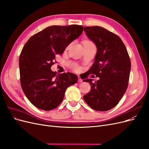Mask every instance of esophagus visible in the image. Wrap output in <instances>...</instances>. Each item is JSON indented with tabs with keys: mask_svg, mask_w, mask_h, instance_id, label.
<instances>
[{
	"mask_svg": "<svg viewBox=\"0 0 149 149\" xmlns=\"http://www.w3.org/2000/svg\"><path fill=\"white\" fill-rule=\"evenodd\" d=\"M82 81H83L82 79L80 78V76H78V82H79V83H81Z\"/></svg>",
	"mask_w": 149,
	"mask_h": 149,
	"instance_id": "34e87169",
	"label": "esophagus"
}]
</instances>
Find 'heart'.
I'll list each match as a JSON object with an SVG mask.
<instances>
[{
    "instance_id": "b5f03b06",
    "label": "heart",
    "mask_w": 149,
    "mask_h": 149,
    "mask_svg": "<svg viewBox=\"0 0 149 149\" xmlns=\"http://www.w3.org/2000/svg\"><path fill=\"white\" fill-rule=\"evenodd\" d=\"M85 42H89V41H85ZM70 66L72 68H73L74 70H75V71H77L78 70V66L76 65H75V64H71L70 65Z\"/></svg>"
}]
</instances>
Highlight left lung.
Instances as JSON below:
<instances>
[{"mask_svg":"<svg viewBox=\"0 0 149 149\" xmlns=\"http://www.w3.org/2000/svg\"><path fill=\"white\" fill-rule=\"evenodd\" d=\"M84 31L95 43L97 53L87 75L95 74L100 79L89 83L91 90L83 96L92 109L106 111L114 107L128 86L131 63L127 49L119 36L100 26H86Z\"/></svg>","mask_w":149,"mask_h":149,"instance_id":"8db88e82","label":"left lung"}]
</instances>
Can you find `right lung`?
Returning a JSON list of instances; mask_svg holds the SVG:
<instances>
[{
  "instance_id": "right-lung-1",
  "label": "right lung",
  "mask_w": 149,
  "mask_h": 149,
  "mask_svg": "<svg viewBox=\"0 0 149 149\" xmlns=\"http://www.w3.org/2000/svg\"><path fill=\"white\" fill-rule=\"evenodd\" d=\"M83 26L53 25L31 37L19 57L20 84L26 97L38 109L50 111L60 105L66 89L77 83L78 76L51 70L56 55L82 33Z\"/></svg>"
}]
</instances>
